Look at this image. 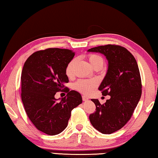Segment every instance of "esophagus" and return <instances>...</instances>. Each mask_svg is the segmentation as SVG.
<instances>
[{
    "label": "esophagus",
    "instance_id": "esophagus-1",
    "mask_svg": "<svg viewBox=\"0 0 158 158\" xmlns=\"http://www.w3.org/2000/svg\"><path fill=\"white\" fill-rule=\"evenodd\" d=\"M82 98H83V101H86V100H88V98H87L86 96H85V95H83V96H82Z\"/></svg>",
    "mask_w": 158,
    "mask_h": 158
}]
</instances>
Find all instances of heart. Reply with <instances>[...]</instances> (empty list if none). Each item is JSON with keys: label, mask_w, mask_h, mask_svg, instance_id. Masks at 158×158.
Here are the masks:
<instances>
[{"label": "heart", "mask_w": 158, "mask_h": 158, "mask_svg": "<svg viewBox=\"0 0 158 158\" xmlns=\"http://www.w3.org/2000/svg\"><path fill=\"white\" fill-rule=\"evenodd\" d=\"M88 60L92 67H94L97 64H102L103 65V59L98 55H90L88 56ZM75 60L73 59L70 60L66 66L65 74L68 77H71L73 74L74 65ZM96 82L93 80H80L74 84V88L78 90L79 92L88 94L96 87Z\"/></svg>", "instance_id": "1"}]
</instances>
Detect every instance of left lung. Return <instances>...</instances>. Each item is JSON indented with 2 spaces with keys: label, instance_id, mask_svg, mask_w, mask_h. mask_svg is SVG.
Returning <instances> with one entry per match:
<instances>
[{
  "label": "left lung",
  "instance_id": "8db88e82",
  "mask_svg": "<svg viewBox=\"0 0 158 158\" xmlns=\"http://www.w3.org/2000/svg\"><path fill=\"white\" fill-rule=\"evenodd\" d=\"M88 52H100L106 56L108 67L98 90L110 96L105 104L92 99L96 111L89 119L95 128L102 134H111L124 126L138 106L142 94V84L138 63L126 48L106 45L93 48Z\"/></svg>",
  "mask_w": 158,
  "mask_h": 158
}]
</instances>
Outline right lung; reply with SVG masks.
<instances>
[{"label":"right lung","mask_w":158,"mask_h":158,"mask_svg":"<svg viewBox=\"0 0 158 158\" xmlns=\"http://www.w3.org/2000/svg\"><path fill=\"white\" fill-rule=\"evenodd\" d=\"M75 52L68 49L48 48L31 55L21 74V99L27 115L36 128L49 135L68 126L71 110L82 103V96L65 87L69 80L66 66ZM65 89V98L56 99L57 92Z\"/></svg>","instance_id":"1"}]
</instances>
